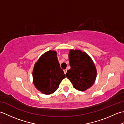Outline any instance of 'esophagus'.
Returning a JSON list of instances; mask_svg holds the SVG:
<instances>
[{"instance_id": "1", "label": "esophagus", "mask_w": 124, "mask_h": 124, "mask_svg": "<svg viewBox=\"0 0 124 124\" xmlns=\"http://www.w3.org/2000/svg\"><path fill=\"white\" fill-rule=\"evenodd\" d=\"M67 72V69H64V72L65 74H66Z\"/></svg>"}]
</instances>
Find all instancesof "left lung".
<instances>
[{"label":"left lung","mask_w":124,"mask_h":124,"mask_svg":"<svg viewBox=\"0 0 124 124\" xmlns=\"http://www.w3.org/2000/svg\"><path fill=\"white\" fill-rule=\"evenodd\" d=\"M69 61L71 68L66 76L73 87L80 91L90 88L96 77V69L91 58L85 52L70 50Z\"/></svg>","instance_id":"1"}]
</instances>
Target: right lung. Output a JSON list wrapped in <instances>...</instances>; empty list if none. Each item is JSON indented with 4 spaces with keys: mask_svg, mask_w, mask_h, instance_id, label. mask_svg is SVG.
Returning a JSON list of instances; mask_svg holds the SVG:
<instances>
[{
    "mask_svg": "<svg viewBox=\"0 0 124 124\" xmlns=\"http://www.w3.org/2000/svg\"><path fill=\"white\" fill-rule=\"evenodd\" d=\"M55 51L45 53L36 63L33 70V81L37 89L45 94L53 93L65 77L61 68Z\"/></svg>",
    "mask_w": 124,
    "mask_h": 124,
    "instance_id": "1",
    "label": "right lung"
}]
</instances>
